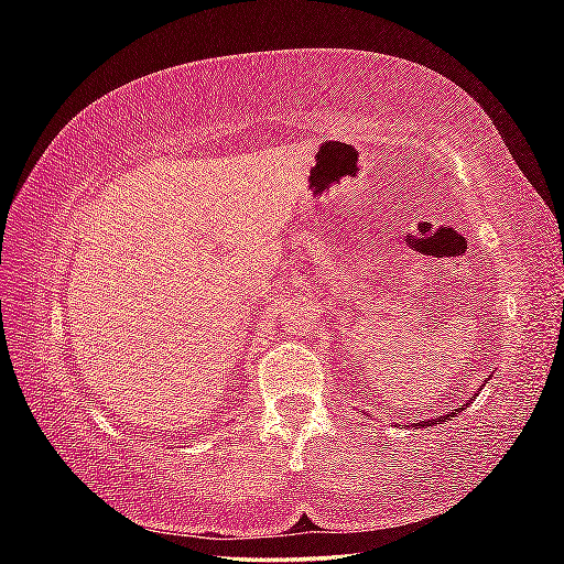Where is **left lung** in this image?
Segmentation results:
<instances>
[{"mask_svg": "<svg viewBox=\"0 0 564 564\" xmlns=\"http://www.w3.org/2000/svg\"><path fill=\"white\" fill-rule=\"evenodd\" d=\"M460 409H464V406H460ZM454 414H456V412H452V414H445V416H440V421H442V419H452ZM423 423H425V425H431V423H437V419H433V421H423Z\"/></svg>", "mask_w": 564, "mask_h": 564, "instance_id": "obj_1", "label": "left lung"}]
</instances>
